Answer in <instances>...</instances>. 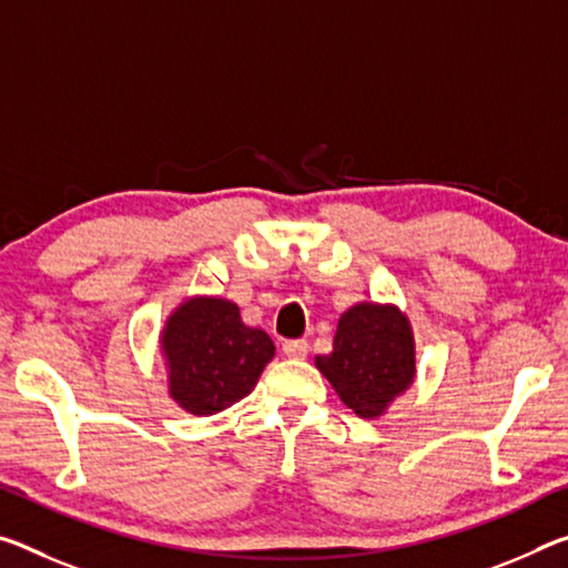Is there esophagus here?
Returning a JSON list of instances; mask_svg holds the SVG:
<instances>
[{
  "label": "esophagus",
  "instance_id": "1",
  "mask_svg": "<svg viewBox=\"0 0 568 568\" xmlns=\"http://www.w3.org/2000/svg\"><path fill=\"white\" fill-rule=\"evenodd\" d=\"M283 354L291 356V358H305V356H308V341H303V338L285 341Z\"/></svg>",
  "mask_w": 568,
  "mask_h": 568
}]
</instances>
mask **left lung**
Segmentation results:
<instances>
[{"instance_id":"obj_1","label":"left lung","mask_w":568,"mask_h":568,"mask_svg":"<svg viewBox=\"0 0 568 568\" xmlns=\"http://www.w3.org/2000/svg\"><path fill=\"white\" fill-rule=\"evenodd\" d=\"M414 331L399 305L362 301L341 313L333 351L316 356L338 399L362 419H379L414 384Z\"/></svg>"}]
</instances>
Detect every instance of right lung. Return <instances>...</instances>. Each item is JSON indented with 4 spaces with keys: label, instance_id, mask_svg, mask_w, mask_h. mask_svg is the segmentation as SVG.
<instances>
[{
    "label": "right lung",
    "instance_id": "obj_1",
    "mask_svg": "<svg viewBox=\"0 0 568 568\" xmlns=\"http://www.w3.org/2000/svg\"><path fill=\"white\" fill-rule=\"evenodd\" d=\"M159 354L171 402L196 417H210L255 389L273 362L275 344L263 328L242 323L235 301L189 295L164 321Z\"/></svg>",
    "mask_w": 568,
    "mask_h": 568
}]
</instances>
